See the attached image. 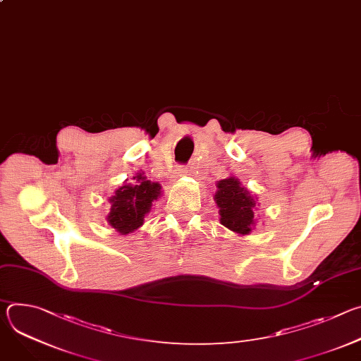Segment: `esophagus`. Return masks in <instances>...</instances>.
Masks as SVG:
<instances>
[{"label": "esophagus", "mask_w": 361, "mask_h": 361, "mask_svg": "<svg viewBox=\"0 0 361 361\" xmlns=\"http://www.w3.org/2000/svg\"><path fill=\"white\" fill-rule=\"evenodd\" d=\"M177 171H178V174H180V176H187L190 170H188L187 167H180Z\"/></svg>", "instance_id": "34e87169"}]
</instances>
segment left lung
Masks as SVG:
<instances>
[{
	"label": "left lung",
	"instance_id": "1",
	"mask_svg": "<svg viewBox=\"0 0 361 361\" xmlns=\"http://www.w3.org/2000/svg\"><path fill=\"white\" fill-rule=\"evenodd\" d=\"M214 201L217 202L220 223L238 235H248L255 224L257 198L233 176L217 181Z\"/></svg>",
	"mask_w": 361,
	"mask_h": 361
}]
</instances>
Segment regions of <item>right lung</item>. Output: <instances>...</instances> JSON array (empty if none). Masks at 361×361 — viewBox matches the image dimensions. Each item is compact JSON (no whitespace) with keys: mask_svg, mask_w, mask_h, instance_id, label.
Masks as SVG:
<instances>
[{"mask_svg":"<svg viewBox=\"0 0 361 361\" xmlns=\"http://www.w3.org/2000/svg\"><path fill=\"white\" fill-rule=\"evenodd\" d=\"M127 180L109 198L111 209L107 223L121 235L138 230L144 224V217L151 212L152 202L163 195L160 183L147 180L144 171L135 173L131 183Z\"/></svg>","mask_w":361,"mask_h":361,"instance_id":"obj_1","label":"right lung"}]
</instances>
